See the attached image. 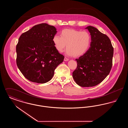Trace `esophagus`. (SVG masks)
Listing matches in <instances>:
<instances>
[{
  "label": "esophagus",
  "instance_id": "obj_1",
  "mask_svg": "<svg viewBox=\"0 0 128 128\" xmlns=\"http://www.w3.org/2000/svg\"><path fill=\"white\" fill-rule=\"evenodd\" d=\"M64 61H68V58H67L65 57V58H64Z\"/></svg>",
  "mask_w": 128,
  "mask_h": 128
}]
</instances>
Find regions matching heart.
Returning <instances> with one entry per match:
<instances>
[{
	"mask_svg": "<svg viewBox=\"0 0 128 128\" xmlns=\"http://www.w3.org/2000/svg\"><path fill=\"white\" fill-rule=\"evenodd\" d=\"M52 41L58 52H62L67 45V55L79 57L88 51L92 39L87 32L66 29L60 32V36L56 35L53 37Z\"/></svg>",
	"mask_w": 128,
	"mask_h": 128,
	"instance_id": "b5f03b06",
	"label": "heart"
}]
</instances>
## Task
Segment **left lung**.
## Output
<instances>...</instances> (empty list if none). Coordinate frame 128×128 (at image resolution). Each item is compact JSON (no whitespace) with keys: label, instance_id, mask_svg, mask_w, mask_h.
I'll list each match as a JSON object with an SVG mask.
<instances>
[{"label":"left lung","instance_id":"obj_1","mask_svg":"<svg viewBox=\"0 0 128 128\" xmlns=\"http://www.w3.org/2000/svg\"><path fill=\"white\" fill-rule=\"evenodd\" d=\"M86 29L91 36V47L84 55L76 59L77 67L72 77L78 85L88 87L99 84L109 74L114 49L106 35L91 26Z\"/></svg>","mask_w":128,"mask_h":128}]
</instances>
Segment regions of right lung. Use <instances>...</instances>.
<instances>
[{
    "mask_svg": "<svg viewBox=\"0 0 128 128\" xmlns=\"http://www.w3.org/2000/svg\"><path fill=\"white\" fill-rule=\"evenodd\" d=\"M54 26L41 24L24 32L16 46V63L27 79L44 84L51 79L56 67L64 58L56 49L53 38Z\"/></svg>",
    "mask_w": 128,
    "mask_h": 128,
    "instance_id": "1",
    "label": "right lung"
}]
</instances>
